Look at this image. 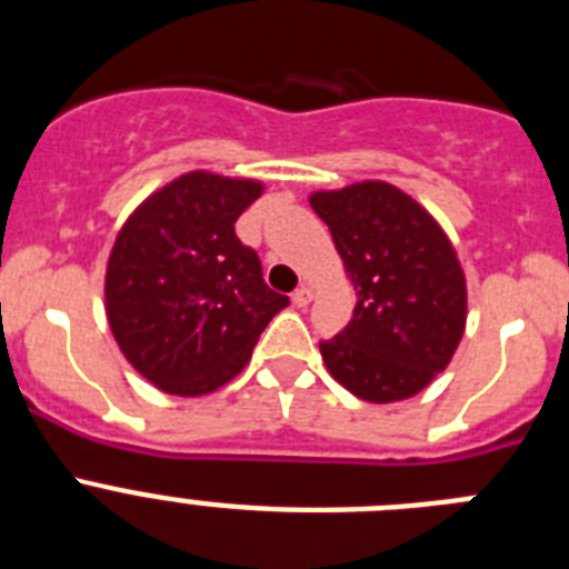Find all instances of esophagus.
I'll list each match as a JSON object with an SVG mask.
<instances>
[{
	"mask_svg": "<svg viewBox=\"0 0 569 569\" xmlns=\"http://www.w3.org/2000/svg\"><path fill=\"white\" fill-rule=\"evenodd\" d=\"M310 301H313V288L301 284V288L293 293V305H296V308H308Z\"/></svg>",
	"mask_w": 569,
	"mask_h": 569,
	"instance_id": "34e87169",
	"label": "esophagus"
}]
</instances>
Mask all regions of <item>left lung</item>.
<instances>
[{"mask_svg": "<svg viewBox=\"0 0 569 569\" xmlns=\"http://www.w3.org/2000/svg\"><path fill=\"white\" fill-rule=\"evenodd\" d=\"M356 290L353 319L319 345L339 385L373 405L421 393L450 365L467 325L453 241L413 196L381 179L310 193Z\"/></svg>", "mask_w": 569, "mask_h": 569, "instance_id": "left-lung-1", "label": "left lung"}]
</instances>
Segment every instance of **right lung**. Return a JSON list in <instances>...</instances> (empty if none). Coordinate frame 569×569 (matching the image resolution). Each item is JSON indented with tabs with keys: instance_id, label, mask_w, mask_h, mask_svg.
I'll return each mask as SVG.
<instances>
[{
	"instance_id": "1",
	"label": "right lung",
	"mask_w": 569,
	"mask_h": 569,
	"mask_svg": "<svg viewBox=\"0 0 569 569\" xmlns=\"http://www.w3.org/2000/svg\"><path fill=\"white\" fill-rule=\"evenodd\" d=\"M259 179L190 170L124 219L104 270V313L124 359L168 396H208L244 370L288 296L261 279L233 224Z\"/></svg>"
}]
</instances>
